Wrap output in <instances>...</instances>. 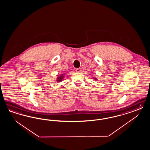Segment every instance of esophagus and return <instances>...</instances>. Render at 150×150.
Returning a JSON list of instances; mask_svg holds the SVG:
<instances>
[{
  "label": "esophagus",
  "instance_id": "esophagus-1",
  "mask_svg": "<svg viewBox=\"0 0 150 150\" xmlns=\"http://www.w3.org/2000/svg\"><path fill=\"white\" fill-rule=\"evenodd\" d=\"M81 71H82V69L81 68H77L76 69V71L78 73H80L81 72Z\"/></svg>",
  "mask_w": 150,
  "mask_h": 150
}]
</instances>
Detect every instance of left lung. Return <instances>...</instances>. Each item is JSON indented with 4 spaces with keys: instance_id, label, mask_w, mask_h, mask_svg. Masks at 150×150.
I'll return each mask as SVG.
<instances>
[{
    "instance_id": "left-lung-1",
    "label": "left lung",
    "mask_w": 150,
    "mask_h": 150,
    "mask_svg": "<svg viewBox=\"0 0 150 150\" xmlns=\"http://www.w3.org/2000/svg\"><path fill=\"white\" fill-rule=\"evenodd\" d=\"M95 79H96V78H95Z\"/></svg>"
}]
</instances>
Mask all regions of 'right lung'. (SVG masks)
I'll return each mask as SVG.
<instances>
[{
  "mask_svg": "<svg viewBox=\"0 0 150 150\" xmlns=\"http://www.w3.org/2000/svg\"><path fill=\"white\" fill-rule=\"evenodd\" d=\"M64 74H62L61 76H60L59 77H58L57 78V81L58 82H60L61 81H62V79H63V78H64Z\"/></svg>",
  "mask_w": 150,
  "mask_h": 150,
  "instance_id": "obj_1",
  "label": "right lung"
}]
</instances>
